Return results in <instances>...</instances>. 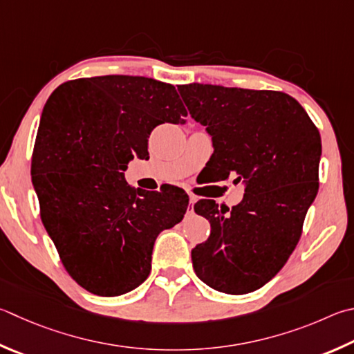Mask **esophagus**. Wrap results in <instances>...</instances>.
I'll list each match as a JSON object with an SVG mask.
<instances>
[{"label":"esophagus","instance_id":"obj_1","mask_svg":"<svg viewBox=\"0 0 354 354\" xmlns=\"http://www.w3.org/2000/svg\"><path fill=\"white\" fill-rule=\"evenodd\" d=\"M189 203H190V205H189V209H190V212H192V209H194V204L196 203V196L195 195H189Z\"/></svg>","mask_w":354,"mask_h":354}]
</instances>
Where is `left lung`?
Returning <instances> with one entry per match:
<instances>
[{
	"label": "left lung",
	"mask_w": 354,
	"mask_h": 354,
	"mask_svg": "<svg viewBox=\"0 0 354 354\" xmlns=\"http://www.w3.org/2000/svg\"><path fill=\"white\" fill-rule=\"evenodd\" d=\"M214 144L216 181L234 176L244 196L232 209L199 199L209 239L192 249L199 280L226 294L266 285L297 246L319 189L322 140L310 115L280 91L189 83L178 88Z\"/></svg>",
	"instance_id": "left-lung-1"
}]
</instances>
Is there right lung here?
I'll return each mask as SVG.
<instances>
[{
	"label": "right lung",
	"mask_w": 354,
	"mask_h": 354,
	"mask_svg": "<svg viewBox=\"0 0 354 354\" xmlns=\"http://www.w3.org/2000/svg\"><path fill=\"white\" fill-rule=\"evenodd\" d=\"M170 83L100 75L63 83L43 108L32 155L41 221L60 259L86 291L114 297L149 277L158 235L183 220V189H133L128 162L149 158L160 124H185Z\"/></svg>",
	"instance_id": "add662e5"
}]
</instances>
